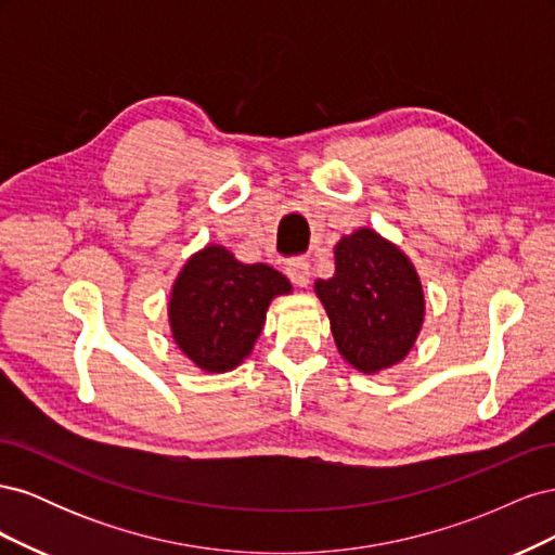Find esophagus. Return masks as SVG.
Returning a JSON list of instances; mask_svg holds the SVG:
<instances>
[{
	"mask_svg": "<svg viewBox=\"0 0 555 555\" xmlns=\"http://www.w3.org/2000/svg\"><path fill=\"white\" fill-rule=\"evenodd\" d=\"M287 275L294 284H298V287H308L310 282V261L304 259V257H294L287 261Z\"/></svg>",
	"mask_w": 555,
	"mask_h": 555,
	"instance_id": "1",
	"label": "esophagus"
}]
</instances>
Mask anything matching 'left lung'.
Masks as SVG:
<instances>
[{
    "mask_svg": "<svg viewBox=\"0 0 555 555\" xmlns=\"http://www.w3.org/2000/svg\"><path fill=\"white\" fill-rule=\"evenodd\" d=\"M314 292L331 319L338 351L371 375L408 357L424 324V292L412 261L373 229L335 245V273Z\"/></svg>",
    "mask_w": 555,
    "mask_h": 555,
    "instance_id": "1",
    "label": "left lung"
}]
</instances>
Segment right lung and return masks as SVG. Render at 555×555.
<instances>
[{
	"label": "right lung",
	"mask_w": 555,
	"mask_h": 555,
	"mask_svg": "<svg viewBox=\"0 0 555 555\" xmlns=\"http://www.w3.org/2000/svg\"><path fill=\"white\" fill-rule=\"evenodd\" d=\"M292 284L266 263H241L208 245L182 266L171 289L169 322L182 354L201 371H233L255 347L266 310Z\"/></svg>",
	"instance_id": "obj_1"
}]
</instances>
